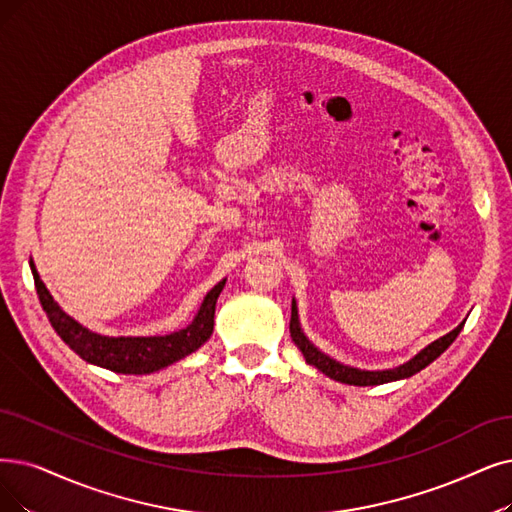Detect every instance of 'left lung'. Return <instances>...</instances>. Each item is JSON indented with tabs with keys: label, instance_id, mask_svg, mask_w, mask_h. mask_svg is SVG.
Wrapping results in <instances>:
<instances>
[{
	"label": "left lung",
	"instance_id": "1",
	"mask_svg": "<svg viewBox=\"0 0 512 512\" xmlns=\"http://www.w3.org/2000/svg\"><path fill=\"white\" fill-rule=\"evenodd\" d=\"M464 327V321L456 327V330H452L449 334H445L443 338L435 340L426 346V349H422L416 357H412L407 363L399 365V367H393V370H382V372H367V370H357V367H351V365H342L338 363L336 359L327 357L325 353H321L317 346L304 336V332L300 330V321H298V306H296V300H292V319H290V334H292V340L294 344L298 346V349L302 351L306 363L309 365H315L319 372H323L325 376H330L338 382H344V384H353V386H376V384H384V382H395V380H403V378H410L414 374H418L420 370H424V367L428 363H433L449 344H452L460 330Z\"/></svg>",
	"mask_w": 512,
	"mask_h": 512
}]
</instances>
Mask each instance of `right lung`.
I'll return each instance as SVG.
<instances>
[{"instance_id":"1","label":"right lung","mask_w":512,"mask_h":512,"mask_svg":"<svg viewBox=\"0 0 512 512\" xmlns=\"http://www.w3.org/2000/svg\"><path fill=\"white\" fill-rule=\"evenodd\" d=\"M31 273L35 279V290L42 302L44 311L56 330V334L69 344V349L75 351L81 359L107 367L117 374H153L159 372L161 367H168L182 357L195 353L199 346L212 336L214 330V311L216 300L224 288L227 279L218 281L214 288L203 298L199 311L191 325L185 330H178L166 336H100L90 332L88 327L77 323L69 317L50 296L44 281L39 279V273L31 260Z\"/></svg>"}]
</instances>
